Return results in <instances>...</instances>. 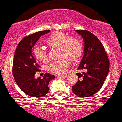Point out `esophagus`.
Segmentation results:
<instances>
[{
	"mask_svg": "<svg viewBox=\"0 0 122 122\" xmlns=\"http://www.w3.org/2000/svg\"><path fill=\"white\" fill-rule=\"evenodd\" d=\"M56 76L61 77L65 78L67 76V74H56Z\"/></svg>",
	"mask_w": 122,
	"mask_h": 122,
	"instance_id": "1",
	"label": "esophagus"
}]
</instances>
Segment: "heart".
I'll use <instances>...</instances> for the list:
<instances>
[{
    "label": "heart",
    "mask_w": 122,
    "mask_h": 122,
    "mask_svg": "<svg viewBox=\"0 0 122 122\" xmlns=\"http://www.w3.org/2000/svg\"><path fill=\"white\" fill-rule=\"evenodd\" d=\"M50 47H60L61 59L53 62L49 66V70L56 74L66 73L68 66L73 60L77 59L82 53V45L80 41L74 37H68L65 33L56 31L51 34L46 41ZM35 57L42 62H46L48 56L44 49L37 47L34 50ZM70 56L69 57V56Z\"/></svg>",
    "instance_id": "1"
}]
</instances>
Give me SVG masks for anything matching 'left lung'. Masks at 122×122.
<instances>
[{
	"label": "left lung",
	"mask_w": 122,
	"mask_h": 122,
	"mask_svg": "<svg viewBox=\"0 0 122 122\" xmlns=\"http://www.w3.org/2000/svg\"><path fill=\"white\" fill-rule=\"evenodd\" d=\"M84 42V55L78 69L86 72L77 73L78 81L72 87L76 95L88 97L101 89L108 74L110 62L104 46L95 35L86 30H75Z\"/></svg>",
	"instance_id": "8db88e82"
}]
</instances>
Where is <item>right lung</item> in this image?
Segmentation results:
<instances>
[{
    "label": "right lung",
    "instance_id": "obj_1",
    "mask_svg": "<svg viewBox=\"0 0 122 122\" xmlns=\"http://www.w3.org/2000/svg\"><path fill=\"white\" fill-rule=\"evenodd\" d=\"M49 31H38L24 37L18 45L14 54L12 67L14 79L24 92L31 97L45 96L49 91V81L55 78V76L48 73L45 74L43 78L35 77L36 72L41 70L33 48L41 36Z\"/></svg>",
    "mask_w": 122,
    "mask_h": 122
}]
</instances>
